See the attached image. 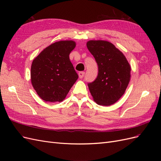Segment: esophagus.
<instances>
[{
  "instance_id": "34e87169",
  "label": "esophagus",
  "mask_w": 161,
  "mask_h": 161,
  "mask_svg": "<svg viewBox=\"0 0 161 161\" xmlns=\"http://www.w3.org/2000/svg\"><path fill=\"white\" fill-rule=\"evenodd\" d=\"M84 75H85V72H79V78L80 79H82V78H83V76H84Z\"/></svg>"
}]
</instances>
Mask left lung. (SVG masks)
Segmentation results:
<instances>
[{"instance_id": "8db88e82", "label": "left lung", "mask_w": 161, "mask_h": 161, "mask_svg": "<svg viewBox=\"0 0 161 161\" xmlns=\"http://www.w3.org/2000/svg\"><path fill=\"white\" fill-rule=\"evenodd\" d=\"M86 46L98 65L97 79L88 84L99 105L115 103L122 96L130 80L131 67L124 53L109 42L90 40Z\"/></svg>"}]
</instances>
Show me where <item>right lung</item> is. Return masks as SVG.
Instances as JSON below:
<instances>
[{"label": "right lung", "mask_w": 161, "mask_h": 161, "mask_svg": "<svg viewBox=\"0 0 161 161\" xmlns=\"http://www.w3.org/2000/svg\"><path fill=\"white\" fill-rule=\"evenodd\" d=\"M75 46V42L72 40L57 42L33 60L31 84L43 101H62L79 78L69 58Z\"/></svg>", "instance_id": "obj_1"}]
</instances>
